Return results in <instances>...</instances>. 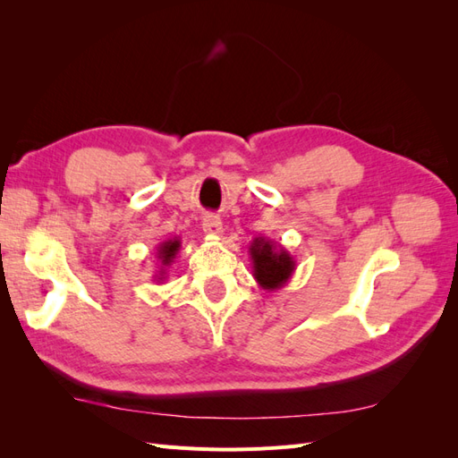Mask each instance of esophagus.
Listing matches in <instances>:
<instances>
[{
	"label": "esophagus",
	"mask_w": 458,
	"mask_h": 458,
	"mask_svg": "<svg viewBox=\"0 0 458 458\" xmlns=\"http://www.w3.org/2000/svg\"><path fill=\"white\" fill-rule=\"evenodd\" d=\"M202 229L206 234H210V237H219V234L224 233V221L214 214H208L202 219Z\"/></svg>",
	"instance_id": "esophagus-1"
}]
</instances>
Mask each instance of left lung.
<instances>
[{
    "mask_svg": "<svg viewBox=\"0 0 458 458\" xmlns=\"http://www.w3.org/2000/svg\"><path fill=\"white\" fill-rule=\"evenodd\" d=\"M248 252L252 258L254 279L267 293L283 288L296 269L294 256H290L283 244H276L267 237H256Z\"/></svg>",
    "mask_w": 458,
    "mask_h": 458,
    "instance_id": "obj_1",
    "label": "left lung"
}]
</instances>
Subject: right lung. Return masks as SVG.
Returning <instances> with one entry per match:
<instances>
[{"label":"right lung","instance_id":"right-lung-1","mask_svg":"<svg viewBox=\"0 0 458 458\" xmlns=\"http://www.w3.org/2000/svg\"><path fill=\"white\" fill-rule=\"evenodd\" d=\"M179 248H182V241H179V237H174V239H168L164 241L157 246V259H158V267H157V273L152 275V281L155 283H164L165 281V275H168V267L174 263Z\"/></svg>","mask_w":458,"mask_h":458}]
</instances>
